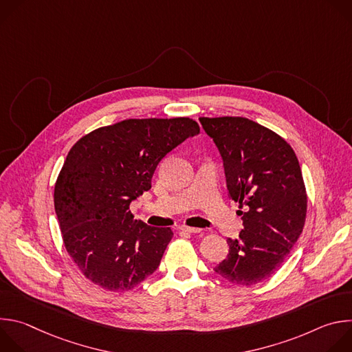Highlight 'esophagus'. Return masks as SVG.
Wrapping results in <instances>:
<instances>
[{"mask_svg":"<svg viewBox=\"0 0 352 352\" xmlns=\"http://www.w3.org/2000/svg\"><path fill=\"white\" fill-rule=\"evenodd\" d=\"M184 232H189V234H197V232H202V228H196V227H188V226H182L179 227Z\"/></svg>","mask_w":352,"mask_h":352,"instance_id":"1","label":"esophagus"}]
</instances>
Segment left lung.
I'll return each instance as SVG.
<instances>
[{
  "label": "left lung",
  "mask_w": 352,
  "mask_h": 352,
  "mask_svg": "<svg viewBox=\"0 0 352 352\" xmlns=\"http://www.w3.org/2000/svg\"><path fill=\"white\" fill-rule=\"evenodd\" d=\"M223 159L230 199L245 206L239 238L213 270L239 285L272 277L302 232L307 190L291 146L242 117L199 118Z\"/></svg>",
  "instance_id": "left-lung-1"
}]
</instances>
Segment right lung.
Instances as JSON below:
<instances>
[{
  "instance_id": "add662e5",
  "label": "right lung",
  "mask_w": 352,
  "mask_h": 352,
  "mask_svg": "<svg viewBox=\"0 0 352 352\" xmlns=\"http://www.w3.org/2000/svg\"><path fill=\"white\" fill-rule=\"evenodd\" d=\"M199 132L190 118L125 120L72 146L54 208L68 254L91 283L128 291L157 270L173 231L135 220L129 205L152 188L171 150Z\"/></svg>"
}]
</instances>
